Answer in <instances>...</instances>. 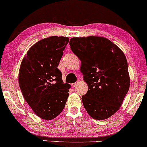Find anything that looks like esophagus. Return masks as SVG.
Returning a JSON list of instances; mask_svg holds the SVG:
<instances>
[{
	"label": "esophagus",
	"mask_w": 147,
	"mask_h": 147,
	"mask_svg": "<svg viewBox=\"0 0 147 147\" xmlns=\"http://www.w3.org/2000/svg\"><path fill=\"white\" fill-rule=\"evenodd\" d=\"M78 82H74V83H72V84H71V87H75L77 85H78Z\"/></svg>",
	"instance_id": "esophagus-1"
}]
</instances>
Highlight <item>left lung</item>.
I'll list each match as a JSON object with an SVG mask.
<instances>
[{"mask_svg": "<svg viewBox=\"0 0 147 147\" xmlns=\"http://www.w3.org/2000/svg\"><path fill=\"white\" fill-rule=\"evenodd\" d=\"M72 52L81 61L80 72L88 91L82 96L84 108L96 120L109 118L118 111L130 87L124 53L107 38L73 37Z\"/></svg>", "mask_w": 147, "mask_h": 147, "instance_id": "left-lung-1", "label": "left lung"}]
</instances>
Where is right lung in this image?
<instances>
[{"instance_id": "add662e5", "label": "right lung", "mask_w": 147, "mask_h": 147, "mask_svg": "<svg viewBox=\"0 0 147 147\" xmlns=\"http://www.w3.org/2000/svg\"><path fill=\"white\" fill-rule=\"evenodd\" d=\"M69 37L51 36L30 48L21 62L19 83L24 99L39 117L51 120L65 108L69 84L58 69Z\"/></svg>"}]
</instances>
